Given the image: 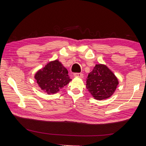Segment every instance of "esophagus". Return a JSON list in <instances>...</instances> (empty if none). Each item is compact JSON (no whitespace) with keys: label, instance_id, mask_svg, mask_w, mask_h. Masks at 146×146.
<instances>
[{"label":"esophagus","instance_id":"34e87169","mask_svg":"<svg viewBox=\"0 0 146 146\" xmlns=\"http://www.w3.org/2000/svg\"><path fill=\"white\" fill-rule=\"evenodd\" d=\"M73 76H76V77L82 78L83 77V74L81 73H73Z\"/></svg>","mask_w":146,"mask_h":146}]
</instances>
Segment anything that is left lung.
I'll list each match as a JSON object with an SVG mask.
<instances>
[{
	"mask_svg": "<svg viewBox=\"0 0 146 146\" xmlns=\"http://www.w3.org/2000/svg\"><path fill=\"white\" fill-rule=\"evenodd\" d=\"M118 80L110 69L104 64H96L86 79V88L96 100L110 98L115 93Z\"/></svg>",
	"mask_w": 146,
	"mask_h": 146,
	"instance_id": "8db88e82",
	"label": "left lung"
}]
</instances>
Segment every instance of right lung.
<instances>
[{
    "label": "right lung",
    "instance_id": "obj_1",
    "mask_svg": "<svg viewBox=\"0 0 146 146\" xmlns=\"http://www.w3.org/2000/svg\"><path fill=\"white\" fill-rule=\"evenodd\" d=\"M35 78L41 90L48 95L58 92L71 80L67 69L58 60L49 62L39 70Z\"/></svg>",
    "mask_w": 146,
    "mask_h": 146
}]
</instances>
